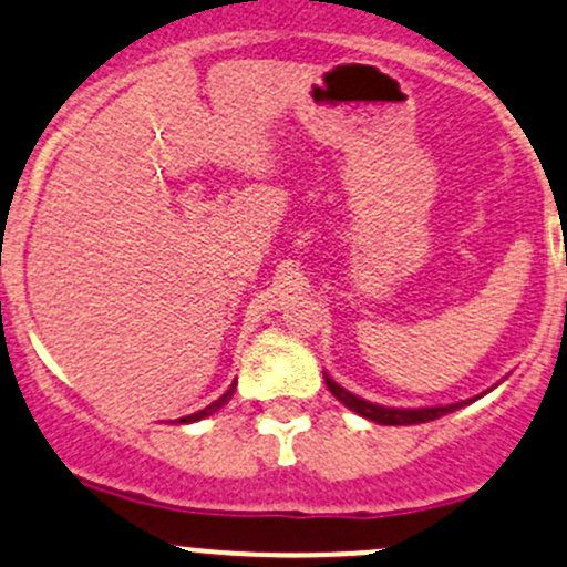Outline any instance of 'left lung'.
<instances>
[{
    "instance_id": "obj_1",
    "label": "left lung",
    "mask_w": 567,
    "mask_h": 567,
    "mask_svg": "<svg viewBox=\"0 0 567 567\" xmlns=\"http://www.w3.org/2000/svg\"><path fill=\"white\" fill-rule=\"evenodd\" d=\"M324 384L330 388V393L336 395L338 401H341L347 410L363 414V417L373 420V423L379 425H414V423H429V420H436L442 417V414L453 412V410H461V406L466 404V401H458V404H447V406H423V410H393V406H379V404H371V401H363L358 399L354 393H349V390H343L341 384L332 382L330 377L324 373Z\"/></svg>"
}]
</instances>
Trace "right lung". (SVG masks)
Instances as JSON below:
<instances>
[{"label": "right lung", "mask_w": 567, "mask_h": 567, "mask_svg": "<svg viewBox=\"0 0 567 567\" xmlns=\"http://www.w3.org/2000/svg\"><path fill=\"white\" fill-rule=\"evenodd\" d=\"M235 384H237V382H235ZM235 384H231V388L226 390V393L220 395L218 401H213V404H209V406H204V410H198V412H194V414H188V417H179V423H196V420H202V417H209V414H213V412H218L220 406H224V404H229L231 393H235Z\"/></svg>", "instance_id": "right-lung-1"}]
</instances>
